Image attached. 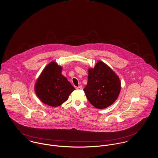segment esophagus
Instances as JSON below:
<instances>
[{
  "instance_id": "esophagus-1",
  "label": "esophagus",
  "mask_w": 158,
  "mask_h": 158,
  "mask_svg": "<svg viewBox=\"0 0 158 158\" xmlns=\"http://www.w3.org/2000/svg\"><path fill=\"white\" fill-rule=\"evenodd\" d=\"M83 89V86L81 85V86H79L77 88V90H80V89Z\"/></svg>"
}]
</instances>
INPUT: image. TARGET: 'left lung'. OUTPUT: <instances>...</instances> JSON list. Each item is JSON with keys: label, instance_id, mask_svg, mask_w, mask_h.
Instances as JSON below:
<instances>
[{"label": "left lung", "instance_id": "8db88e82", "mask_svg": "<svg viewBox=\"0 0 158 158\" xmlns=\"http://www.w3.org/2000/svg\"><path fill=\"white\" fill-rule=\"evenodd\" d=\"M88 83L84 88L87 98L96 108H106L118 98L121 83L118 77L107 64L98 61L88 70Z\"/></svg>", "mask_w": 158, "mask_h": 158}]
</instances>
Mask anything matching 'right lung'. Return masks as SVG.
I'll use <instances>...</instances> for the list:
<instances>
[{
	"mask_svg": "<svg viewBox=\"0 0 158 158\" xmlns=\"http://www.w3.org/2000/svg\"><path fill=\"white\" fill-rule=\"evenodd\" d=\"M62 67L52 61L38 77L35 90L38 97L46 105L57 107L65 102L75 89L61 74Z\"/></svg>",
	"mask_w": 158,
	"mask_h": 158,
	"instance_id": "add662e5",
	"label": "right lung"
}]
</instances>
